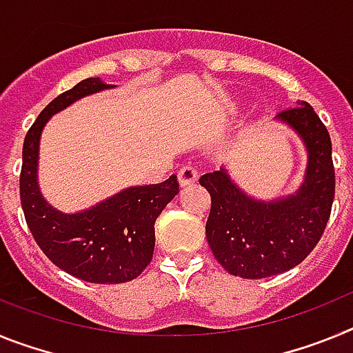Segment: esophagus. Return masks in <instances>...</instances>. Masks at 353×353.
<instances>
[{"label":"esophagus","mask_w":353,"mask_h":353,"mask_svg":"<svg viewBox=\"0 0 353 353\" xmlns=\"http://www.w3.org/2000/svg\"><path fill=\"white\" fill-rule=\"evenodd\" d=\"M198 180V170L192 166H183L182 170L179 171V182L182 187L192 185V183Z\"/></svg>","instance_id":"obj_1"}]
</instances>
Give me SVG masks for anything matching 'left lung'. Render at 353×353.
Returning a JSON list of instances; mask_svg holds the SVG:
<instances>
[{
	"label": "left lung",
	"mask_w": 353,
	"mask_h": 353,
	"mask_svg": "<svg viewBox=\"0 0 353 353\" xmlns=\"http://www.w3.org/2000/svg\"><path fill=\"white\" fill-rule=\"evenodd\" d=\"M277 117L301 134L310 152L297 194L263 203L248 198L224 170L199 179L212 198L205 226L208 245L228 272L244 279L276 276L305 260L325 232L334 201L332 143L323 121L307 102Z\"/></svg>",
	"instance_id": "left-lung-1"
}]
</instances>
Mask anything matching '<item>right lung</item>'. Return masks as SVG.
I'll return each instance as SVG.
<instances>
[{
    "label": "right lung",
    "mask_w": 353,
    "mask_h": 353,
    "mask_svg": "<svg viewBox=\"0 0 353 353\" xmlns=\"http://www.w3.org/2000/svg\"><path fill=\"white\" fill-rule=\"evenodd\" d=\"M109 88L99 77L77 83L43 108L23 145L19 192L24 219L42 252L56 267L86 283L132 281L154 256L155 221L174 196L179 180L130 187L81 214H61L43 201L37 185L39 139L51 114L90 93Z\"/></svg>",
    "instance_id": "right-lung-1"
}]
</instances>
